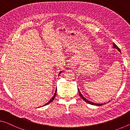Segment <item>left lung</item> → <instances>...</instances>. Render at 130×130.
<instances>
[{
    "mask_svg": "<svg viewBox=\"0 0 130 130\" xmlns=\"http://www.w3.org/2000/svg\"><path fill=\"white\" fill-rule=\"evenodd\" d=\"M113 47L114 48H116L117 50H118L119 52H121L120 51V49H119V48L118 47V46H117L113 42ZM78 92H79V95L80 96V97L82 98V99L84 100L85 101V102H86V103H89V104H91V105H97V106H100V105H103V104H96V103H92V102H91V101H89V100H86V99H85V98L83 96V95H82V94L81 93H80V92L79 91V89H78Z\"/></svg>",
    "mask_w": 130,
    "mask_h": 130,
    "instance_id": "8db88e82",
    "label": "left lung"
}]
</instances>
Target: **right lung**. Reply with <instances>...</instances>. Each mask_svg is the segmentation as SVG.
Masks as SVG:
<instances>
[{"label": "right lung", "instance_id": "1", "mask_svg": "<svg viewBox=\"0 0 130 130\" xmlns=\"http://www.w3.org/2000/svg\"><path fill=\"white\" fill-rule=\"evenodd\" d=\"M61 73V72H60V73H59V74H60ZM56 91H57V89H56V91H55V94H54V96H53L52 97V99H51L50 101H48V103H46V104H45V105H44V106L45 105H48V104H50L51 102H52L53 101H54V99L55 98V97H56Z\"/></svg>", "mask_w": 130, "mask_h": 130}]
</instances>
